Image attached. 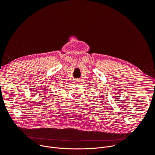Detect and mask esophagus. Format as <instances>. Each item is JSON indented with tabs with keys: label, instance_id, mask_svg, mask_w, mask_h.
Segmentation results:
<instances>
[{
	"label": "esophagus",
	"instance_id": "esophagus-1",
	"mask_svg": "<svg viewBox=\"0 0 155 155\" xmlns=\"http://www.w3.org/2000/svg\"><path fill=\"white\" fill-rule=\"evenodd\" d=\"M75 83H76V82H75Z\"/></svg>",
	"mask_w": 155,
	"mask_h": 155
}]
</instances>
